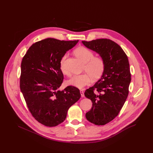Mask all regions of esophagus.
Masks as SVG:
<instances>
[{
  "label": "esophagus",
  "mask_w": 153,
  "mask_h": 153,
  "mask_svg": "<svg viewBox=\"0 0 153 153\" xmlns=\"http://www.w3.org/2000/svg\"><path fill=\"white\" fill-rule=\"evenodd\" d=\"M80 94H81V96H82V97H85V95H84V91H83V90H80Z\"/></svg>",
  "instance_id": "1"
}]
</instances>
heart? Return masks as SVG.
<instances>
[{
	"instance_id": "obj_1",
	"label": "heart",
	"mask_w": 153,
	"mask_h": 153,
	"mask_svg": "<svg viewBox=\"0 0 153 153\" xmlns=\"http://www.w3.org/2000/svg\"><path fill=\"white\" fill-rule=\"evenodd\" d=\"M75 55L85 63L84 70L88 73L73 76L67 82L68 84L78 88H83L90 84L91 78L93 80L99 79L102 75L105 69V63L100 57H94L93 53L83 47L77 48L74 51ZM67 55H65L60 61V69L65 74H68L65 68V60Z\"/></svg>"
}]
</instances>
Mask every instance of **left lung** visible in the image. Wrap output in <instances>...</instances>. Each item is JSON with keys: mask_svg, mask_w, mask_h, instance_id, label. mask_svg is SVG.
Segmentation results:
<instances>
[{"mask_svg": "<svg viewBox=\"0 0 153 153\" xmlns=\"http://www.w3.org/2000/svg\"><path fill=\"white\" fill-rule=\"evenodd\" d=\"M82 42L99 54L105 63L100 79L85 92V97L93 103L91 110L85 114L86 119L95 125H103L118 115L127 99L131 82L129 61L122 48L111 40Z\"/></svg>", "mask_w": 153, "mask_h": 153, "instance_id": "obj_1", "label": "left lung"}]
</instances>
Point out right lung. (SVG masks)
I'll list each match as a JSON object with an SVG mask.
<instances>
[{
    "label": "right lung",
    "mask_w": 153,
    "mask_h": 153,
    "mask_svg": "<svg viewBox=\"0 0 153 153\" xmlns=\"http://www.w3.org/2000/svg\"><path fill=\"white\" fill-rule=\"evenodd\" d=\"M78 42L43 39L33 44L22 59L20 91L32 116L45 126L63 122L70 107L81 97L73 86L59 90L63 80L61 59Z\"/></svg>",
    "instance_id": "obj_1"
}]
</instances>
